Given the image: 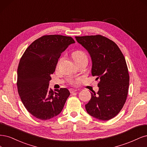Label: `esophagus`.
<instances>
[{
	"mask_svg": "<svg viewBox=\"0 0 147 147\" xmlns=\"http://www.w3.org/2000/svg\"><path fill=\"white\" fill-rule=\"evenodd\" d=\"M77 91H78V90H76V89H70L69 90V92H70V93H71V94H73V93H74L75 92H76Z\"/></svg>",
	"mask_w": 147,
	"mask_h": 147,
	"instance_id": "obj_1",
	"label": "esophagus"
}]
</instances>
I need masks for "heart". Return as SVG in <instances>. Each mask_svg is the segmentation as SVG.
<instances>
[{
  "instance_id": "obj_1",
  "label": "heart",
  "mask_w": 147,
  "mask_h": 147,
  "mask_svg": "<svg viewBox=\"0 0 147 147\" xmlns=\"http://www.w3.org/2000/svg\"><path fill=\"white\" fill-rule=\"evenodd\" d=\"M73 56L74 59H75L79 58V57H86V55L82 51H76L73 53ZM59 62H60V60L59 61L58 64L59 63ZM80 78H76V79L70 78V79H69V82L71 84H74V83H76V82L80 81Z\"/></svg>"
}]
</instances>
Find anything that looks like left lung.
<instances>
[{
	"label": "left lung",
	"mask_w": 147,
	"mask_h": 147,
	"mask_svg": "<svg viewBox=\"0 0 147 147\" xmlns=\"http://www.w3.org/2000/svg\"><path fill=\"white\" fill-rule=\"evenodd\" d=\"M75 38L90 55L92 74L99 79V90L91 93L86 111L99 120H110L120 112L128 93L129 76L125 57L115 42L104 36Z\"/></svg>",
	"instance_id": "left-lung-1"
}]
</instances>
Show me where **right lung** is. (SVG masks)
Here are the masks:
<instances>
[{
    "label": "right lung",
    "instance_id": "1",
    "mask_svg": "<svg viewBox=\"0 0 147 147\" xmlns=\"http://www.w3.org/2000/svg\"><path fill=\"white\" fill-rule=\"evenodd\" d=\"M75 41L71 36L44 35L28 47L18 68L19 95L28 112L38 119H51L62 111L70 93L66 88H49L61 54Z\"/></svg>",
    "mask_w": 147,
    "mask_h": 147
}]
</instances>
